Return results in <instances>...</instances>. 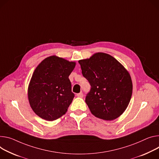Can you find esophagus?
<instances>
[{
  "mask_svg": "<svg viewBox=\"0 0 159 159\" xmlns=\"http://www.w3.org/2000/svg\"><path fill=\"white\" fill-rule=\"evenodd\" d=\"M77 97H79V98H82V97L84 96V94H83V93L81 92V93H78V94H77Z\"/></svg>",
  "mask_w": 159,
  "mask_h": 159,
  "instance_id": "34e87169",
  "label": "esophagus"
}]
</instances>
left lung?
<instances>
[{
	"instance_id": "8db88e82",
	"label": "left lung",
	"mask_w": 159,
	"mask_h": 159,
	"mask_svg": "<svg viewBox=\"0 0 159 159\" xmlns=\"http://www.w3.org/2000/svg\"><path fill=\"white\" fill-rule=\"evenodd\" d=\"M82 74L91 88L85 103L95 117L105 120L118 118L127 108L133 93L127 70L108 54L97 52L79 61Z\"/></svg>"
}]
</instances>
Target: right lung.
<instances>
[{
  "label": "right lung",
  "mask_w": 159,
  "mask_h": 159,
  "mask_svg": "<svg viewBox=\"0 0 159 159\" xmlns=\"http://www.w3.org/2000/svg\"><path fill=\"white\" fill-rule=\"evenodd\" d=\"M75 64L51 56L37 66L28 85V97L39 117L52 121L66 112L75 96L68 77Z\"/></svg>",
  "instance_id": "right-lung-1"
}]
</instances>
